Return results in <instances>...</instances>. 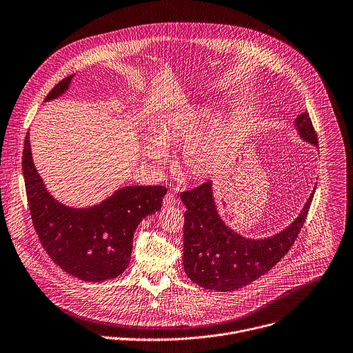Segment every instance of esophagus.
<instances>
[{
	"label": "esophagus",
	"instance_id": "1",
	"mask_svg": "<svg viewBox=\"0 0 353 353\" xmlns=\"http://www.w3.org/2000/svg\"><path fill=\"white\" fill-rule=\"evenodd\" d=\"M178 203V199H176V196L172 193V192H168L165 196H164V200H163V204L165 205V207H170V205H174V204H176Z\"/></svg>",
	"mask_w": 353,
	"mask_h": 353
}]
</instances>
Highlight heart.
<instances>
[{
	"mask_svg": "<svg viewBox=\"0 0 353 353\" xmlns=\"http://www.w3.org/2000/svg\"><path fill=\"white\" fill-rule=\"evenodd\" d=\"M210 116L205 109H189L171 116L156 132V143L163 148L190 141L183 149V164L188 172L197 178L218 174L226 165L230 153L233 123L229 119H219L205 131L194 136ZM159 146L154 145L146 150V156L156 163L164 159V152Z\"/></svg>",
	"mask_w": 353,
	"mask_h": 353,
	"instance_id": "heart-1",
	"label": "heart"
}]
</instances>
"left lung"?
I'll use <instances>...</instances> for the list:
<instances>
[{
	"instance_id": "left-lung-1",
	"label": "left lung",
	"mask_w": 353,
	"mask_h": 353,
	"mask_svg": "<svg viewBox=\"0 0 353 353\" xmlns=\"http://www.w3.org/2000/svg\"><path fill=\"white\" fill-rule=\"evenodd\" d=\"M302 139L319 145L307 112L295 120ZM314 193V190H313ZM313 193L299 216L279 234L250 240L230 230L219 218L207 181L181 193L186 207L183 225V268L196 284L216 291L241 288L269 272L292 247L306 219Z\"/></svg>"
}]
</instances>
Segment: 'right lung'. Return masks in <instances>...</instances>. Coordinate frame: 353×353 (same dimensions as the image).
Segmentation results:
<instances>
[{"mask_svg":"<svg viewBox=\"0 0 353 353\" xmlns=\"http://www.w3.org/2000/svg\"><path fill=\"white\" fill-rule=\"evenodd\" d=\"M73 74L58 83L46 101L63 94ZM26 194L39 239L65 272L84 281H105L121 274L131 261L139 222L161 208L165 186H127L91 208H70L46 189L32 157L29 132L22 157Z\"/></svg>","mask_w":353,"mask_h":353,"instance_id":"1","label":"right lung"}]
</instances>
